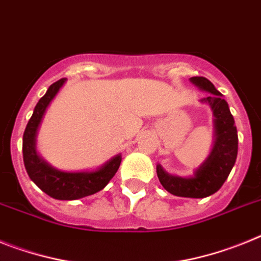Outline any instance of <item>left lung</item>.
Segmentation results:
<instances>
[{
  "mask_svg": "<svg viewBox=\"0 0 261 261\" xmlns=\"http://www.w3.org/2000/svg\"><path fill=\"white\" fill-rule=\"evenodd\" d=\"M190 83L201 90L212 93L209 97L201 99V102L210 105L213 110L214 146L210 155L197 168L192 177H180L167 173L160 164L156 167V173L160 184L173 196L205 198L221 189L234 167L238 155V131L228 103L214 85L206 77L199 76L190 77Z\"/></svg>",
  "mask_w": 261,
  "mask_h": 261,
  "instance_id": "8db88e82",
  "label": "left lung"
}]
</instances>
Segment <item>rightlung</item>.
Wrapping results in <instances>:
<instances>
[{
  "label": "right lung",
  "mask_w": 261,
  "mask_h": 261,
  "mask_svg": "<svg viewBox=\"0 0 261 261\" xmlns=\"http://www.w3.org/2000/svg\"><path fill=\"white\" fill-rule=\"evenodd\" d=\"M67 79H60L54 83L46 94L36 103L30 121L27 123L23 134V163L29 177L38 185V188L55 199H79L94 194L102 190L109 181L114 177L119 165L121 155H115L102 167L90 172H64L54 168L46 163L36 152V134L51 101L55 98L60 88L64 85Z\"/></svg>",
  "instance_id": "obj_1"
}]
</instances>
